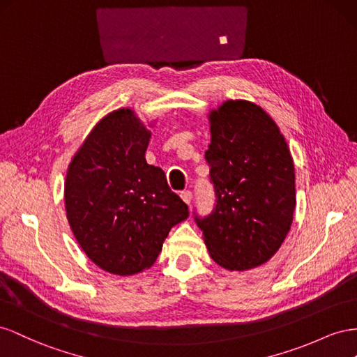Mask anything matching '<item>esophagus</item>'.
I'll return each mask as SVG.
<instances>
[{
    "label": "esophagus",
    "instance_id": "esophagus-1",
    "mask_svg": "<svg viewBox=\"0 0 357 357\" xmlns=\"http://www.w3.org/2000/svg\"><path fill=\"white\" fill-rule=\"evenodd\" d=\"M181 199L184 200V202L187 203V205L190 206V205H191V200H192V192H191V191H182V192H181Z\"/></svg>",
    "mask_w": 357,
    "mask_h": 357
}]
</instances>
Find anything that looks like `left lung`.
<instances>
[{"mask_svg":"<svg viewBox=\"0 0 357 357\" xmlns=\"http://www.w3.org/2000/svg\"><path fill=\"white\" fill-rule=\"evenodd\" d=\"M217 205L197 218L212 260L229 271L266 263L281 247L296 208L294 165L278 126L248 100H227L208 115Z\"/></svg>","mask_w":357,"mask_h":357,"instance_id":"1","label":"left lung"}]
</instances>
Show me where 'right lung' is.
I'll return each instance as SVG.
<instances>
[{
	"mask_svg": "<svg viewBox=\"0 0 357 357\" xmlns=\"http://www.w3.org/2000/svg\"><path fill=\"white\" fill-rule=\"evenodd\" d=\"M151 126L130 107L110 112L76 151L64 182L67 220L80 248L121 277L151 268L170 229L188 218L165 172L145 160Z\"/></svg>",
	"mask_w": 357,
	"mask_h": 357,
	"instance_id": "right-lung-1",
	"label": "right lung"
}]
</instances>
